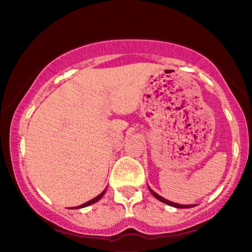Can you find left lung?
<instances>
[{"instance_id":"obj_1","label":"left lung","mask_w":252,"mask_h":252,"mask_svg":"<svg viewBox=\"0 0 252 252\" xmlns=\"http://www.w3.org/2000/svg\"><path fill=\"white\" fill-rule=\"evenodd\" d=\"M149 190H150V192L151 194H153L155 197H156L158 201H160V202H163V203H165V204H167V205H171V206H174V208H178V209H188V208H192V206H194V204H190V205H182V204H178V203H174V202H171V201H168V199H166V198H164V197H161L160 195H158L157 192H155L153 189H150L149 188Z\"/></svg>"}]
</instances>
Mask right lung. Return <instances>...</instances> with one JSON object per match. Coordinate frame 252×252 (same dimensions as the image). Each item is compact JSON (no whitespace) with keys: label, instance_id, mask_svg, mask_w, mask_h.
Masks as SVG:
<instances>
[{"label":"right lung","instance_id":"right-lung-1","mask_svg":"<svg viewBox=\"0 0 252 252\" xmlns=\"http://www.w3.org/2000/svg\"><path fill=\"white\" fill-rule=\"evenodd\" d=\"M105 194V190H103L101 194L99 195H97L96 196L95 198H93V199H91V201H88V202H86L85 204H81V205H79V206H75V208H73V209H81V208H86V206H89V205H92V204H94V203H96L97 201H99V199L102 198V196Z\"/></svg>","mask_w":252,"mask_h":252}]
</instances>
